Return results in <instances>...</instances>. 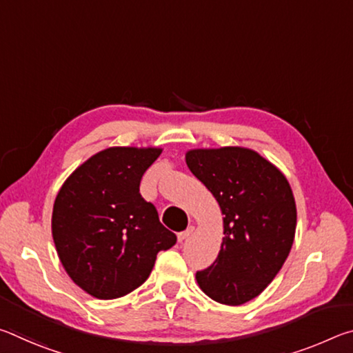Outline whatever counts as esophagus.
<instances>
[{
  "instance_id": "obj_1",
  "label": "esophagus",
  "mask_w": 353,
  "mask_h": 353,
  "mask_svg": "<svg viewBox=\"0 0 353 353\" xmlns=\"http://www.w3.org/2000/svg\"><path fill=\"white\" fill-rule=\"evenodd\" d=\"M194 234V225H190L187 230H183V232H181V234L177 235V240H179V243H183V241H187L188 238Z\"/></svg>"
}]
</instances>
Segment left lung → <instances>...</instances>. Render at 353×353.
Wrapping results in <instances>:
<instances>
[{"label":"left lung","mask_w":353,"mask_h":353,"mask_svg":"<svg viewBox=\"0 0 353 353\" xmlns=\"http://www.w3.org/2000/svg\"><path fill=\"white\" fill-rule=\"evenodd\" d=\"M185 162L224 214L218 259L196 272V280L213 301L243 305L272 282L294 241L290 182L270 160L243 146L190 149Z\"/></svg>","instance_id":"obj_1"}]
</instances>
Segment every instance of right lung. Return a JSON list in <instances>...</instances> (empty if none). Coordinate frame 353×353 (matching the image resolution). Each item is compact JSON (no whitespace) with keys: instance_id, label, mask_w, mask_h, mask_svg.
Listing matches in <instances>:
<instances>
[{"instance_id":"1","label":"right lung","mask_w":353,"mask_h":353,"mask_svg":"<svg viewBox=\"0 0 353 353\" xmlns=\"http://www.w3.org/2000/svg\"><path fill=\"white\" fill-rule=\"evenodd\" d=\"M162 148L112 146L71 172L52 207V240L63 270L87 294L117 299L146 282L176 235L140 194Z\"/></svg>"}]
</instances>
